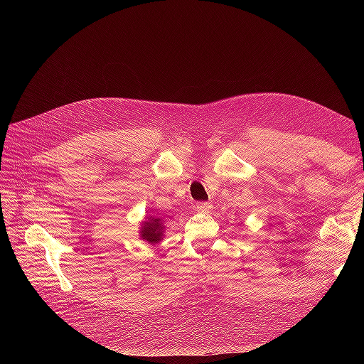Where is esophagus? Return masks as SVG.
<instances>
[{"mask_svg": "<svg viewBox=\"0 0 364 364\" xmlns=\"http://www.w3.org/2000/svg\"><path fill=\"white\" fill-rule=\"evenodd\" d=\"M196 208H197V211L208 213L209 209H211V205H209L208 202H197V203H196Z\"/></svg>", "mask_w": 364, "mask_h": 364, "instance_id": "34e87169", "label": "esophagus"}]
</instances>
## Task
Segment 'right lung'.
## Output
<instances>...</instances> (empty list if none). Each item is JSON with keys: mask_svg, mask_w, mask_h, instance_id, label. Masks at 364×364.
<instances>
[{"mask_svg": "<svg viewBox=\"0 0 364 364\" xmlns=\"http://www.w3.org/2000/svg\"><path fill=\"white\" fill-rule=\"evenodd\" d=\"M164 232L162 218L161 217H150L149 222L144 223L141 228V237L142 240H147L149 243H158Z\"/></svg>", "mask_w": 364, "mask_h": 364, "instance_id": "right-lung-1", "label": "right lung"}]
</instances>
